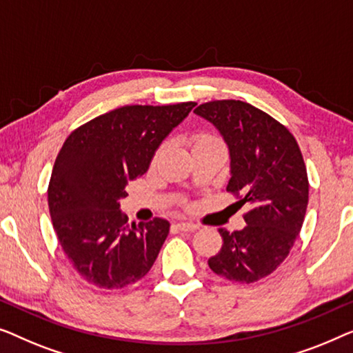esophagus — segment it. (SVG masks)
<instances>
[{"label":"esophagus","instance_id":"1","mask_svg":"<svg viewBox=\"0 0 353 353\" xmlns=\"http://www.w3.org/2000/svg\"><path fill=\"white\" fill-rule=\"evenodd\" d=\"M174 227L181 232H195L200 228L196 224H192V222H179V224H176Z\"/></svg>","mask_w":353,"mask_h":353}]
</instances>
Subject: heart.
Listing matches in <instances>:
<instances>
[{"label":"heart","instance_id":"b5f03b06","mask_svg":"<svg viewBox=\"0 0 353 353\" xmlns=\"http://www.w3.org/2000/svg\"><path fill=\"white\" fill-rule=\"evenodd\" d=\"M216 141H219V139L214 137V136H211V134H205V132H201V134H196V136H193V137H192V147H195V145H201V143L216 142ZM163 152H165V145H161L160 148H158L157 157H160Z\"/></svg>","mask_w":353,"mask_h":353}]
</instances>
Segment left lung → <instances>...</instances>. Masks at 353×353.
Instances as JSON below:
<instances>
[{"mask_svg": "<svg viewBox=\"0 0 353 353\" xmlns=\"http://www.w3.org/2000/svg\"><path fill=\"white\" fill-rule=\"evenodd\" d=\"M224 136L232 158L227 192L250 205L246 227L219 228L222 248L208 264L235 283L259 281L283 264L304 224L309 177L301 148L285 125L248 102L211 101L195 108Z\"/></svg>", "mask_w": 353, "mask_h": 353, "instance_id": "left-lung-1", "label": "left lung"}]
</instances>
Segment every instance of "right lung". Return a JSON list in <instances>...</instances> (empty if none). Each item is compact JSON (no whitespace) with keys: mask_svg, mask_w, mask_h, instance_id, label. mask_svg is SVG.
I'll return each mask as SVG.
<instances>
[{"mask_svg":"<svg viewBox=\"0 0 353 353\" xmlns=\"http://www.w3.org/2000/svg\"><path fill=\"white\" fill-rule=\"evenodd\" d=\"M195 105H125L78 126L63 142L48 187L49 212L63 252L89 285L121 290L152 269L170 222L128 224L120 200Z\"/></svg>","mask_w":353,"mask_h":353,"instance_id":"1","label":"right lung"}]
</instances>
